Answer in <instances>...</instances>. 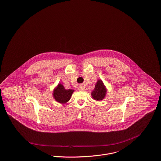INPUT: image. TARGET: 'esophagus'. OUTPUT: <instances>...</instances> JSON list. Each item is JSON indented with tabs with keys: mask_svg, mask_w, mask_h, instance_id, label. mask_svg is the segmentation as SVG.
I'll use <instances>...</instances> for the list:
<instances>
[{
	"mask_svg": "<svg viewBox=\"0 0 161 161\" xmlns=\"http://www.w3.org/2000/svg\"><path fill=\"white\" fill-rule=\"evenodd\" d=\"M84 87L82 86V85H80L79 86H78V90H80V91H83V90H84Z\"/></svg>",
	"mask_w": 161,
	"mask_h": 161,
	"instance_id": "obj_1",
	"label": "esophagus"
}]
</instances>
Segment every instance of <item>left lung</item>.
I'll return each instance as SVG.
<instances>
[{
    "instance_id": "left-lung-1",
    "label": "left lung",
    "mask_w": 161,
    "mask_h": 161,
    "mask_svg": "<svg viewBox=\"0 0 161 161\" xmlns=\"http://www.w3.org/2000/svg\"><path fill=\"white\" fill-rule=\"evenodd\" d=\"M107 90L102 80H98L95 85L94 90L92 93V97L95 100H102L105 97Z\"/></svg>"
}]
</instances>
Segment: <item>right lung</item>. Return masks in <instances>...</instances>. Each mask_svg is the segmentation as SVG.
<instances>
[{
	"label": "right lung",
	"mask_w": 161,
	"mask_h": 161,
	"mask_svg": "<svg viewBox=\"0 0 161 161\" xmlns=\"http://www.w3.org/2000/svg\"><path fill=\"white\" fill-rule=\"evenodd\" d=\"M73 92L72 90H65L61 84H59L53 92V97L57 102L64 103L69 100Z\"/></svg>",
	"instance_id": "right-lung-1"
}]
</instances>
